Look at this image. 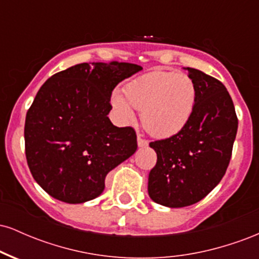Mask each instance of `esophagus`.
<instances>
[{
  "label": "esophagus",
  "mask_w": 259,
  "mask_h": 259,
  "mask_svg": "<svg viewBox=\"0 0 259 259\" xmlns=\"http://www.w3.org/2000/svg\"><path fill=\"white\" fill-rule=\"evenodd\" d=\"M138 145L139 147H145L148 145V141L146 139L142 138V135H138Z\"/></svg>",
  "instance_id": "34e87169"
}]
</instances>
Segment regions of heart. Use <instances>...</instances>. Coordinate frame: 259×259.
Returning a JSON list of instances; mask_svg holds the SVG:
<instances>
[{
    "mask_svg": "<svg viewBox=\"0 0 259 259\" xmlns=\"http://www.w3.org/2000/svg\"><path fill=\"white\" fill-rule=\"evenodd\" d=\"M124 95L114 94L112 103L125 123L135 118L134 108L141 112L145 129L157 138H169L185 127L194 112L195 81L185 73L153 70L133 80Z\"/></svg>",
    "mask_w": 259,
    "mask_h": 259,
    "instance_id": "heart-1",
    "label": "heart"
}]
</instances>
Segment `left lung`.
Listing matches in <instances>:
<instances>
[{"mask_svg": "<svg viewBox=\"0 0 259 259\" xmlns=\"http://www.w3.org/2000/svg\"><path fill=\"white\" fill-rule=\"evenodd\" d=\"M196 103L189 123L168 139L151 142L157 163L148 175L156 203L181 208L197 203L224 177L237 133V117L223 82L194 68Z\"/></svg>", "mask_w": 259, "mask_h": 259, "instance_id": "1", "label": "left lung"}]
</instances>
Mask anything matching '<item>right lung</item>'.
<instances>
[{
    "label": "right lung",
    "instance_id": "obj_1",
    "mask_svg": "<svg viewBox=\"0 0 259 259\" xmlns=\"http://www.w3.org/2000/svg\"><path fill=\"white\" fill-rule=\"evenodd\" d=\"M142 67L124 62L80 63L41 86L26 113L25 156L50 196L84 203L105 190L107 174L135 153L136 133L107 117L114 88Z\"/></svg>",
    "mask_w": 259,
    "mask_h": 259
}]
</instances>
